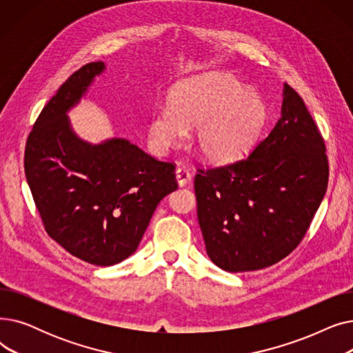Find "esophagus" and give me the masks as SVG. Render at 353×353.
Listing matches in <instances>:
<instances>
[{"label":"esophagus","mask_w":353,"mask_h":353,"mask_svg":"<svg viewBox=\"0 0 353 353\" xmlns=\"http://www.w3.org/2000/svg\"><path fill=\"white\" fill-rule=\"evenodd\" d=\"M176 180L180 188L186 186V184L192 180V173L188 169H184V167H179L176 170Z\"/></svg>","instance_id":"esophagus-1"}]
</instances>
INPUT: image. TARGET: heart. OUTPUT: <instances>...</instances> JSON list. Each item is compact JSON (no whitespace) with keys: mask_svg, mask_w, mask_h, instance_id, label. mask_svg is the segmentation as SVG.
I'll return each instance as SVG.
<instances>
[{"mask_svg":"<svg viewBox=\"0 0 353 353\" xmlns=\"http://www.w3.org/2000/svg\"><path fill=\"white\" fill-rule=\"evenodd\" d=\"M268 110L254 90L223 72H206L179 83L170 105H159L148 123L153 150L165 154L180 147L196 128L194 144L212 163L246 154L261 134Z\"/></svg>","mask_w":353,"mask_h":353,"instance_id":"1","label":"heart"}]
</instances>
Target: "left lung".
<instances>
[{"label": "left lung", "mask_w": 353, "mask_h": 353, "mask_svg": "<svg viewBox=\"0 0 353 353\" xmlns=\"http://www.w3.org/2000/svg\"><path fill=\"white\" fill-rule=\"evenodd\" d=\"M319 130L283 84L281 119L253 152L194 177L197 219L210 261L230 273L269 268L301 243L327 188Z\"/></svg>", "instance_id": "1"}]
</instances>
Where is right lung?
<instances>
[{
  "label": "right lung",
  "instance_id": "add662e5",
  "mask_svg": "<svg viewBox=\"0 0 353 353\" xmlns=\"http://www.w3.org/2000/svg\"><path fill=\"white\" fill-rule=\"evenodd\" d=\"M105 70L76 71L43 108L28 136L24 170L50 237L96 266L132 256L163 197L177 189L174 164L159 161L125 139L91 144L67 113Z\"/></svg>",
  "mask_w": 353,
  "mask_h": 353
}]
</instances>
